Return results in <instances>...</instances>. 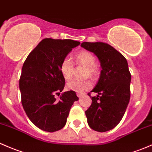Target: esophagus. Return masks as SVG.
<instances>
[{
  "label": "esophagus",
  "mask_w": 152,
  "mask_h": 152,
  "mask_svg": "<svg viewBox=\"0 0 152 152\" xmlns=\"http://www.w3.org/2000/svg\"><path fill=\"white\" fill-rule=\"evenodd\" d=\"M76 95H77L78 97H80L81 96H82L83 94L82 93H79V92H78V93H76Z\"/></svg>",
  "instance_id": "1"
}]
</instances>
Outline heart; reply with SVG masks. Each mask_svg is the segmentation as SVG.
<instances>
[{
    "mask_svg": "<svg viewBox=\"0 0 152 152\" xmlns=\"http://www.w3.org/2000/svg\"><path fill=\"white\" fill-rule=\"evenodd\" d=\"M76 60L78 64H82L87 66V76H95L97 74V68L95 65L96 59L92 52L86 50L81 51L76 56ZM60 70L62 76L65 80L71 79L74 71V64L70 57H64L60 63ZM92 83L89 80L81 81L74 79L67 84V88L77 92H84L92 88Z\"/></svg>",
    "mask_w": 152,
    "mask_h": 152,
    "instance_id": "obj_1",
    "label": "heart"
}]
</instances>
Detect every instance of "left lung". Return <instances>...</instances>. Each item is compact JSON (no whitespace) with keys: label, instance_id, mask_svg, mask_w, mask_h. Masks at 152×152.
<instances>
[{"label":"left lung","instance_id":"8db88e82","mask_svg":"<svg viewBox=\"0 0 152 152\" xmlns=\"http://www.w3.org/2000/svg\"><path fill=\"white\" fill-rule=\"evenodd\" d=\"M81 47L98 57L102 71L95 88L91 92L92 104L85 111L89 126L97 132L114 128L122 119L130 98L131 74L127 60L109 44L83 42Z\"/></svg>","mask_w":152,"mask_h":152}]
</instances>
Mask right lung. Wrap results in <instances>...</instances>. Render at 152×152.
<instances>
[{"mask_svg": "<svg viewBox=\"0 0 152 152\" xmlns=\"http://www.w3.org/2000/svg\"><path fill=\"white\" fill-rule=\"evenodd\" d=\"M80 44L71 39L44 38L27 57L20 79L21 101L27 116L36 127L55 132L65 125L70 109L79 100L74 91L62 94L65 79L60 73L62 60Z\"/></svg>", "mask_w": 152, "mask_h": 152, "instance_id": "add662e5", "label": "right lung"}]
</instances>
